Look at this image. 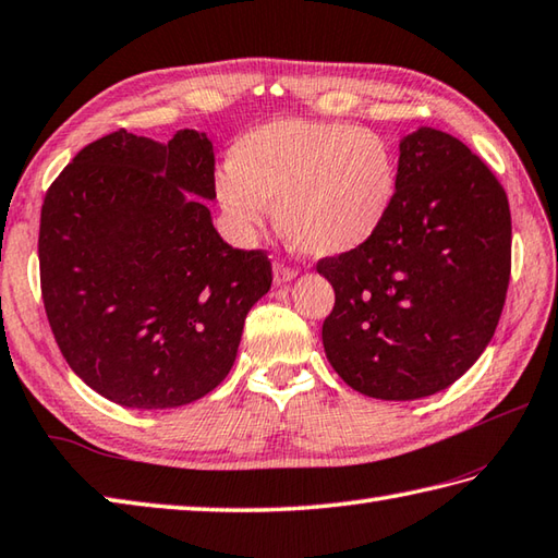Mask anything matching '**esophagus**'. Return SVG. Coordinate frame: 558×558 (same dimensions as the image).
<instances>
[{
  "label": "esophagus",
  "mask_w": 558,
  "mask_h": 558,
  "mask_svg": "<svg viewBox=\"0 0 558 558\" xmlns=\"http://www.w3.org/2000/svg\"><path fill=\"white\" fill-rule=\"evenodd\" d=\"M294 276H298V268L288 266L286 260H276V266H272V278H276V286H282V282H290Z\"/></svg>",
  "instance_id": "34e87169"
}]
</instances>
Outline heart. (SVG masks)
<instances>
[{
    "label": "heart",
    "mask_w": 558,
    "mask_h": 558,
    "mask_svg": "<svg viewBox=\"0 0 558 558\" xmlns=\"http://www.w3.org/2000/svg\"><path fill=\"white\" fill-rule=\"evenodd\" d=\"M217 201L244 232L278 227L302 254L343 256L373 242L399 191L389 142L365 128L282 118L248 130L229 149Z\"/></svg>",
    "instance_id": "obj_1"
}]
</instances>
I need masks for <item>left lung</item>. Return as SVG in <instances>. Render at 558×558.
<instances>
[{"mask_svg": "<svg viewBox=\"0 0 558 558\" xmlns=\"http://www.w3.org/2000/svg\"><path fill=\"white\" fill-rule=\"evenodd\" d=\"M399 191L373 242L316 260L336 304L326 357L365 397L411 401L484 353L510 282L504 185L464 142L421 128L399 145Z\"/></svg>", "mask_w": 558, "mask_h": 558, "instance_id": "1", "label": "left lung"}]
</instances>
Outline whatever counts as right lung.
<instances>
[{
    "label": "right lung",
    "instance_id": "obj_1",
    "mask_svg": "<svg viewBox=\"0 0 558 558\" xmlns=\"http://www.w3.org/2000/svg\"><path fill=\"white\" fill-rule=\"evenodd\" d=\"M215 198L213 142L169 145L116 130L50 183L38 264L48 324L68 365L130 409H173L227 377L248 310L270 290L260 248H232Z\"/></svg>",
    "mask_w": 558,
    "mask_h": 558
}]
</instances>
